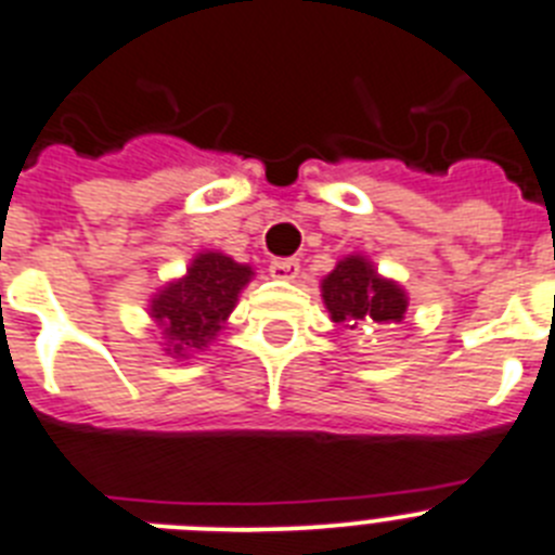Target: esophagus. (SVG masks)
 Listing matches in <instances>:
<instances>
[{"label": "esophagus", "mask_w": 555, "mask_h": 555, "mask_svg": "<svg viewBox=\"0 0 555 555\" xmlns=\"http://www.w3.org/2000/svg\"><path fill=\"white\" fill-rule=\"evenodd\" d=\"M269 274H272L274 281L292 283L294 278L300 274V263H297V261H272V267H269Z\"/></svg>", "instance_id": "esophagus-1"}]
</instances>
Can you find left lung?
Listing matches in <instances>:
<instances>
[{
	"label": "left lung",
	"mask_w": 555,
	"mask_h": 555,
	"mask_svg": "<svg viewBox=\"0 0 555 555\" xmlns=\"http://www.w3.org/2000/svg\"><path fill=\"white\" fill-rule=\"evenodd\" d=\"M322 302L331 320L356 331L358 325L403 322L409 294L391 278L377 272L366 255H345L320 283Z\"/></svg>",
	"instance_id": "8db88e82"
}]
</instances>
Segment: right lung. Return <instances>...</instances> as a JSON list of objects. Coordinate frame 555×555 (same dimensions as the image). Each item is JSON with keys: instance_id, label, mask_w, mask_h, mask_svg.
I'll return each instance as SVG.
<instances>
[{"instance_id": "obj_1", "label": "right lung", "mask_w": 555, "mask_h": 555, "mask_svg": "<svg viewBox=\"0 0 555 555\" xmlns=\"http://www.w3.org/2000/svg\"><path fill=\"white\" fill-rule=\"evenodd\" d=\"M253 278L249 263L233 261L219 249L194 255L185 274L164 283L146 306L166 356L189 361L208 350L228 325L230 313L238 306V294Z\"/></svg>"}]
</instances>
